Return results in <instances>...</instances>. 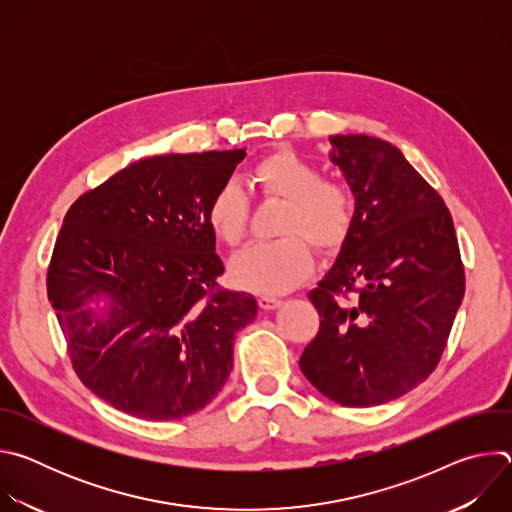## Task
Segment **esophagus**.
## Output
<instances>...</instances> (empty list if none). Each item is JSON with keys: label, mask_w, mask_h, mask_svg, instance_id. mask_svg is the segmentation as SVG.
<instances>
[{"label": "esophagus", "mask_w": 512, "mask_h": 512, "mask_svg": "<svg viewBox=\"0 0 512 512\" xmlns=\"http://www.w3.org/2000/svg\"><path fill=\"white\" fill-rule=\"evenodd\" d=\"M281 304L283 302L279 298H275V296H261L259 298V308L261 310H277Z\"/></svg>", "instance_id": "1"}]
</instances>
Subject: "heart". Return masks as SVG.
<instances>
[{"mask_svg": "<svg viewBox=\"0 0 512 512\" xmlns=\"http://www.w3.org/2000/svg\"><path fill=\"white\" fill-rule=\"evenodd\" d=\"M251 182L263 198L283 202L269 243H257L231 263L235 283L259 294H283L300 285L314 267V247L320 255L336 253L348 239L356 202L352 188L338 178H324L322 168L291 150L261 158L251 170ZM212 233L227 247H239L249 229V198L241 184L225 182L206 206Z\"/></svg>", "mask_w": 512, "mask_h": 512, "instance_id": "1", "label": "heart"}]
</instances>
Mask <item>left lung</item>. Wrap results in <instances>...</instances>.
<instances>
[{
    "label": "left lung",
    "mask_w": 512,
    "mask_h": 512,
    "mask_svg": "<svg viewBox=\"0 0 512 512\" xmlns=\"http://www.w3.org/2000/svg\"><path fill=\"white\" fill-rule=\"evenodd\" d=\"M330 141L356 212L334 267L308 294L320 330L300 369L334 403L371 407L435 371L466 275L444 198L399 148L369 135Z\"/></svg>",
    "instance_id": "left-lung-1"
}]
</instances>
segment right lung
Returning a JSON list of instances; mask_svg holds the SVG:
<instances>
[{
	"label": "right lung",
	"mask_w": 512,
	"mask_h": 512,
	"mask_svg": "<svg viewBox=\"0 0 512 512\" xmlns=\"http://www.w3.org/2000/svg\"><path fill=\"white\" fill-rule=\"evenodd\" d=\"M245 150L139 160L68 208L46 273L72 369L115 409L170 421L206 407L233 371L257 302L218 285L206 206ZM110 298L99 321L86 304Z\"/></svg>",
	"instance_id": "obj_1"
}]
</instances>
